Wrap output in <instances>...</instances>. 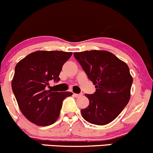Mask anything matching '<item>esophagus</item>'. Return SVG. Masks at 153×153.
<instances>
[{
  "label": "esophagus",
  "mask_w": 153,
  "mask_h": 153,
  "mask_svg": "<svg viewBox=\"0 0 153 153\" xmlns=\"http://www.w3.org/2000/svg\"><path fill=\"white\" fill-rule=\"evenodd\" d=\"M74 96L75 97H79L81 96H82V94H76V93H74Z\"/></svg>",
  "instance_id": "esophagus-1"
}]
</instances>
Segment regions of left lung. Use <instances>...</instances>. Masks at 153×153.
Returning a JSON list of instances; mask_svg holds the SVG:
<instances>
[{"label": "left lung", "mask_w": 153, "mask_h": 153, "mask_svg": "<svg viewBox=\"0 0 153 153\" xmlns=\"http://www.w3.org/2000/svg\"><path fill=\"white\" fill-rule=\"evenodd\" d=\"M96 88L94 94H86L90 103L81 109L83 118L98 126L112 122L123 111L131 98L133 82L128 65L106 50L74 52Z\"/></svg>", "instance_id": "1"}]
</instances>
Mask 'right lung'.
<instances>
[{
    "label": "right lung",
    "mask_w": 153,
    "mask_h": 153,
    "mask_svg": "<svg viewBox=\"0 0 153 153\" xmlns=\"http://www.w3.org/2000/svg\"><path fill=\"white\" fill-rule=\"evenodd\" d=\"M72 52L39 50L19 61L11 81V88L23 115L31 123L47 126L56 122L63 101L71 92L47 90L50 81H59L63 64Z\"/></svg>",
    "instance_id": "obj_1"
}]
</instances>
